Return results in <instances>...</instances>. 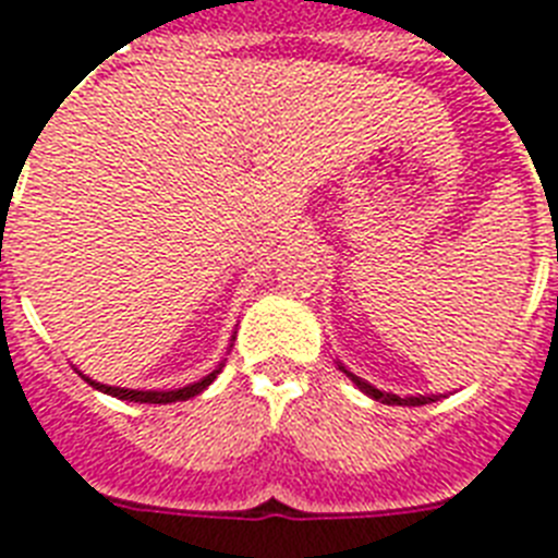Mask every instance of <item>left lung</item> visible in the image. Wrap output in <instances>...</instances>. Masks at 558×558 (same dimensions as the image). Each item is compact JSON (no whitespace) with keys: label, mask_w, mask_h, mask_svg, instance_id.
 Returning a JSON list of instances; mask_svg holds the SVG:
<instances>
[{"label":"left lung","mask_w":558,"mask_h":558,"mask_svg":"<svg viewBox=\"0 0 558 558\" xmlns=\"http://www.w3.org/2000/svg\"><path fill=\"white\" fill-rule=\"evenodd\" d=\"M337 365H340V372L345 374V377H349L356 389L363 391V395H368L372 400H380V403H386V405H426V403H435V400H440V395H409V398H400V395H391V391H380L368 380H363V377H356L354 372H349V368H345L342 363H337Z\"/></svg>","instance_id":"8db88e82"}]
</instances>
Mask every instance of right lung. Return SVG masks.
<instances>
[{"instance_id":"right-lung-1","label":"right lung","mask_w":558,"mask_h":558,"mask_svg":"<svg viewBox=\"0 0 558 558\" xmlns=\"http://www.w3.org/2000/svg\"><path fill=\"white\" fill-rule=\"evenodd\" d=\"M235 340V337H233ZM233 340H230V349H233ZM221 368H225V363H218L213 372L207 374V377H202L198 383H190V386H181V389H169V391H141V389H120V386H106V383H97L92 380V377H86L83 374V380L92 386V389L102 391V395H111V398H118V400H129V403H178V400H190L195 398V395H202L204 389H207L209 383L216 380L218 374H221Z\"/></svg>"}]
</instances>
